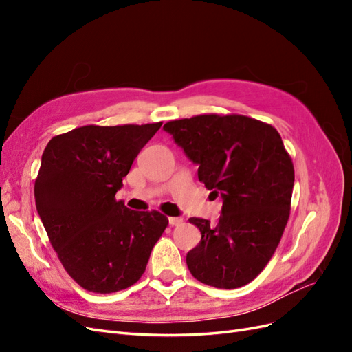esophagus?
Wrapping results in <instances>:
<instances>
[{"label": "esophagus", "instance_id": "obj_1", "mask_svg": "<svg viewBox=\"0 0 352 352\" xmlns=\"http://www.w3.org/2000/svg\"><path fill=\"white\" fill-rule=\"evenodd\" d=\"M184 221V219L182 217H168V225L170 226H177V225H180V223Z\"/></svg>", "mask_w": 352, "mask_h": 352}]
</instances>
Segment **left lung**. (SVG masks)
Here are the masks:
<instances>
[{
    "label": "left lung",
    "mask_w": 352,
    "mask_h": 352,
    "mask_svg": "<svg viewBox=\"0 0 352 352\" xmlns=\"http://www.w3.org/2000/svg\"><path fill=\"white\" fill-rule=\"evenodd\" d=\"M163 129L198 166V179L223 201L216 226L189 221L201 241L186 264L202 283L233 289L257 278L289 219L294 164L273 126L247 116L202 114Z\"/></svg>",
    "instance_id": "left-lung-1"
}]
</instances>
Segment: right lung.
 I'll return each mask as SVG.
<instances>
[{
  "instance_id": "right-lung-1",
  "label": "right lung",
  "mask_w": 352,
  "mask_h": 352,
  "mask_svg": "<svg viewBox=\"0 0 352 352\" xmlns=\"http://www.w3.org/2000/svg\"><path fill=\"white\" fill-rule=\"evenodd\" d=\"M163 123L82 126L48 142L35 202L63 267L83 289L111 294L140 280L168 220L133 211L116 192Z\"/></svg>"
}]
</instances>
